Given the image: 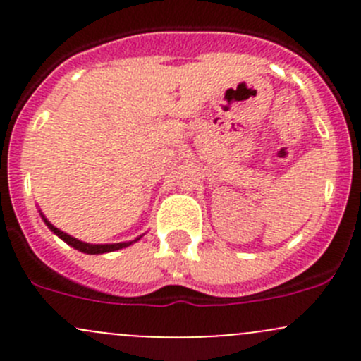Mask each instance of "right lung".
Masks as SVG:
<instances>
[{
    "mask_svg": "<svg viewBox=\"0 0 361 361\" xmlns=\"http://www.w3.org/2000/svg\"><path fill=\"white\" fill-rule=\"evenodd\" d=\"M43 220H45V218H43ZM45 224H47V227H49L50 231L54 232V234L59 235V238L63 239V241H66L69 246H73V248H75V250L83 251V253H89V255L108 253V251L122 250V248H126V246H129V245H130V243H116V245H89V243H82V241H78V239L71 238V235L64 234L63 231H59V228L54 227V225L50 224L49 220H45Z\"/></svg>",
    "mask_w": 361,
    "mask_h": 361,
    "instance_id": "right-lung-1",
    "label": "right lung"
}]
</instances>
